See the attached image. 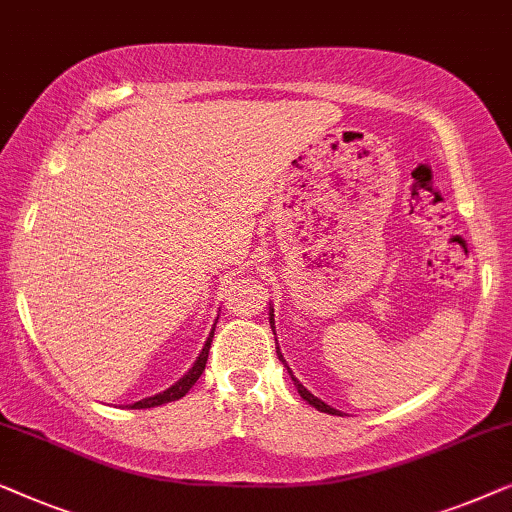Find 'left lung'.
I'll return each mask as SVG.
<instances>
[{
  "instance_id": "obj_1",
  "label": "left lung",
  "mask_w": 512,
  "mask_h": 512,
  "mask_svg": "<svg viewBox=\"0 0 512 512\" xmlns=\"http://www.w3.org/2000/svg\"><path fill=\"white\" fill-rule=\"evenodd\" d=\"M269 322H271V329H273V334H276V327H273V325H276V322H273V306H271V304H269ZM276 352H278V359H280V362H283V364H285V359H283V355H280V348H278V345H276ZM285 369H287V373H290V378L294 380V387H297V390H299V394H301V399H304V401H308V403H311V406H313V408H318V410H320V413H329V415H343V413H341V410H336V408H331V406H327V403H325V401H322V399H318V397H315V394H311V392H308V390H306V387L299 383V378H294V373H292V369H290V366H287V364H285Z\"/></svg>"
}]
</instances>
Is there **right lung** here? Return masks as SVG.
I'll use <instances>...</instances> for the list:
<instances>
[{"mask_svg":"<svg viewBox=\"0 0 512 512\" xmlns=\"http://www.w3.org/2000/svg\"><path fill=\"white\" fill-rule=\"evenodd\" d=\"M213 331H215V325H213V329H211V334H208L204 348H201V352H199V357L194 359L192 369L187 371L185 376H183L181 380H178V383L171 385L169 390L155 394V397H146V399L132 403V406H129V408H155V406H162V403H169V401H176V399L185 397V394L190 392V387H192L194 383H197L199 376H201V373H204V369H206V359H208V350H211Z\"/></svg>","mask_w":512,"mask_h":512,"instance_id":"add662e5","label":"right lung"}]
</instances>
